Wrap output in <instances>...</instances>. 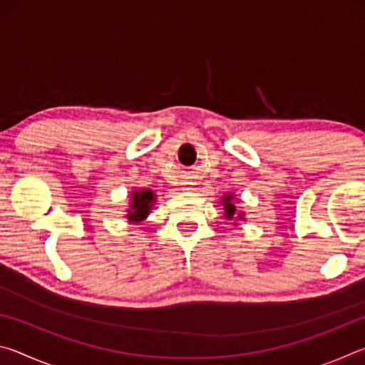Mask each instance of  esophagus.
<instances>
[{
  "mask_svg": "<svg viewBox=\"0 0 365 365\" xmlns=\"http://www.w3.org/2000/svg\"><path fill=\"white\" fill-rule=\"evenodd\" d=\"M187 190H191V188H190V187H187Z\"/></svg>",
  "mask_w": 365,
  "mask_h": 365,
  "instance_id": "obj_1",
  "label": "esophagus"
}]
</instances>
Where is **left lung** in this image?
I'll return each mask as SVG.
<instances>
[{
	"mask_svg": "<svg viewBox=\"0 0 365 365\" xmlns=\"http://www.w3.org/2000/svg\"><path fill=\"white\" fill-rule=\"evenodd\" d=\"M220 202L224 205V217L225 220H233V225H238L237 220H243L245 219V212L243 211H237V206H235V197L233 193H225L224 196L220 197Z\"/></svg>",
	"mask_w": 365,
	"mask_h": 365,
	"instance_id": "1",
	"label": "left lung"
}]
</instances>
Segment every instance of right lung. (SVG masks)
Segmentation results:
<instances>
[{
    "mask_svg": "<svg viewBox=\"0 0 365 365\" xmlns=\"http://www.w3.org/2000/svg\"><path fill=\"white\" fill-rule=\"evenodd\" d=\"M158 195L150 188L132 190L130 200H128V207L125 209V217L128 224H141L150 215L153 206L156 205Z\"/></svg>",
    "mask_w": 365,
    "mask_h": 365,
    "instance_id": "obj_1",
    "label": "right lung"
}]
</instances>
